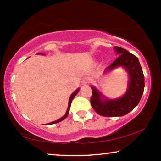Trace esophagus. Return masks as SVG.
Segmentation results:
<instances>
[{"label":"esophagus","mask_w":161,"mask_h":161,"mask_svg":"<svg viewBox=\"0 0 161 161\" xmlns=\"http://www.w3.org/2000/svg\"><path fill=\"white\" fill-rule=\"evenodd\" d=\"M91 79L89 78V77H84V79H83V80H82V83H83V84H84V85H89V84L91 83Z\"/></svg>","instance_id":"1"}]
</instances>
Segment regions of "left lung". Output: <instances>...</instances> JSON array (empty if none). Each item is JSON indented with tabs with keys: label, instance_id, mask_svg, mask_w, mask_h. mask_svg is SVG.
Returning a JSON list of instances; mask_svg holds the SVG:
<instances>
[{
	"label": "left lung",
	"instance_id": "1",
	"mask_svg": "<svg viewBox=\"0 0 161 161\" xmlns=\"http://www.w3.org/2000/svg\"><path fill=\"white\" fill-rule=\"evenodd\" d=\"M114 50L119 57L105 69L109 72L118 67H123L129 76L128 89L123 97L107 99L94 86H91V105L99 115L107 117L122 116L129 113L138 104L144 90V75L138 59L124 48L115 46Z\"/></svg>",
	"mask_w": 161,
	"mask_h": 161
}]
</instances>
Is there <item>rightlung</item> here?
<instances>
[{
  "label": "right lung",
  "instance_id": "right-lung-1",
  "mask_svg": "<svg viewBox=\"0 0 161 161\" xmlns=\"http://www.w3.org/2000/svg\"><path fill=\"white\" fill-rule=\"evenodd\" d=\"M39 54H42V53H39ZM79 91H80V89H77V90L73 92V93L72 94V95H71V96H70L69 100V103H68V107H67V111H66V114H65L63 116H62L61 119L57 120V121H54L51 122V123H49V124H47V125L53 124H57V123H58V122H60V121H62V120H64V119L67 118V116H68V114H69V108H70V106H71V103H72V101L73 100V99H74L76 95L77 94Z\"/></svg>",
  "mask_w": 161,
  "mask_h": 161
}]
</instances>
